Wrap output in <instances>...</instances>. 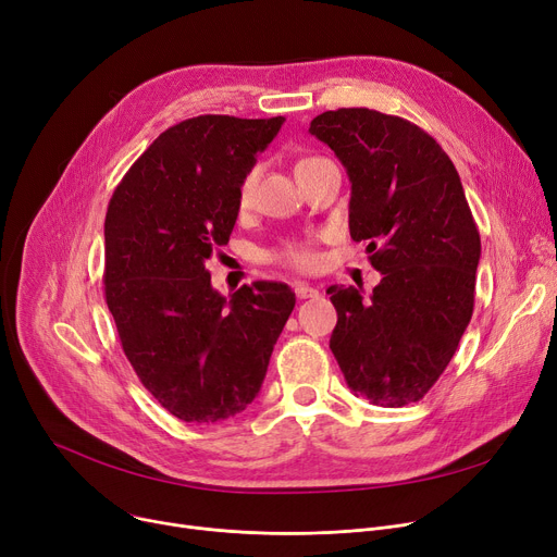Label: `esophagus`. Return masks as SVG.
<instances>
[{
	"label": "esophagus",
	"instance_id": "34e87169",
	"mask_svg": "<svg viewBox=\"0 0 557 557\" xmlns=\"http://www.w3.org/2000/svg\"><path fill=\"white\" fill-rule=\"evenodd\" d=\"M296 296L300 298V300H307V298H318L320 296V290L315 288V286H311V284H296Z\"/></svg>",
	"mask_w": 557,
	"mask_h": 557
}]
</instances>
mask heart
I'll return each instance as SVG.
<instances>
[{
    "instance_id": "1",
    "label": "heart",
    "mask_w": 557,
    "mask_h": 557,
    "mask_svg": "<svg viewBox=\"0 0 557 557\" xmlns=\"http://www.w3.org/2000/svg\"><path fill=\"white\" fill-rule=\"evenodd\" d=\"M255 183H257V171H248L242 183H239V189H237V205L242 210L250 208L252 202V194H255ZM271 257L280 263H286V267H294L298 271H309L315 267V250L309 242H284L280 244Z\"/></svg>"
}]
</instances>
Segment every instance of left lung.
<instances>
[{"label": "left lung", "mask_w": 557, "mask_h": 557, "mask_svg": "<svg viewBox=\"0 0 557 557\" xmlns=\"http://www.w3.org/2000/svg\"><path fill=\"white\" fill-rule=\"evenodd\" d=\"M309 133L343 162L349 234L382 282L363 300L330 286V347L355 395L397 408L420 401L449 366L474 311L481 237L460 175L429 133L395 114L338 108Z\"/></svg>", "instance_id": "1"}]
</instances>
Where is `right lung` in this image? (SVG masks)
<instances>
[{
    "label": "right lung",
    "mask_w": 557,
    "mask_h": 557,
    "mask_svg": "<svg viewBox=\"0 0 557 557\" xmlns=\"http://www.w3.org/2000/svg\"><path fill=\"white\" fill-rule=\"evenodd\" d=\"M282 124L191 116L137 158L108 205V309L139 382L183 422L244 411L296 307L282 282L244 284L225 300L205 269L237 223L242 178Z\"/></svg>",
    "instance_id": "1"
}]
</instances>
